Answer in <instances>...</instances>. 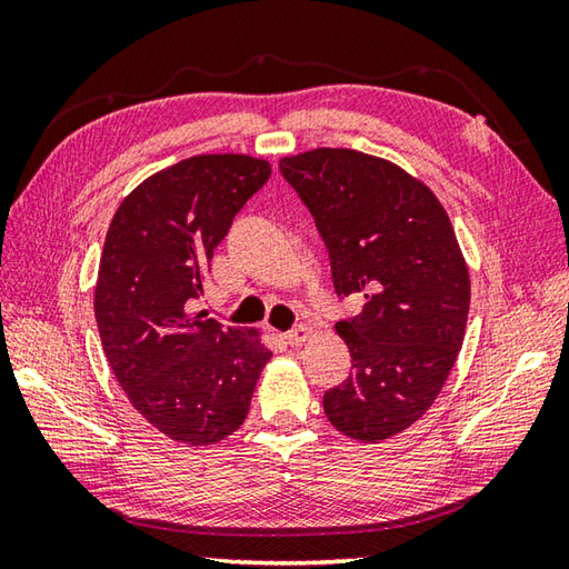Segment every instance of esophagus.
<instances>
[{"mask_svg": "<svg viewBox=\"0 0 569 569\" xmlns=\"http://www.w3.org/2000/svg\"><path fill=\"white\" fill-rule=\"evenodd\" d=\"M310 337V328L308 325H298V328H293V330H288L286 335H283V340L291 345V347H300L303 345L306 340Z\"/></svg>", "mask_w": 569, "mask_h": 569, "instance_id": "esophagus-1", "label": "esophagus"}]
</instances>
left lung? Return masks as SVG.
<instances>
[{"label": "left lung", "mask_w": 569, "mask_h": 569, "mask_svg": "<svg viewBox=\"0 0 569 569\" xmlns=\"http://www.w3.org/2000/svg\"><path fill=\"white\" fill-rule=\"evenodd\" d=\"M328 247L340 298L365 310L335 325L352 373L325 391L332 426L386 440L426 413L462 349L469 273L450 217L401 168L352 149H316L278 163Z\"/></svg>", "instance_id": "8db88e82"}]
</instances>
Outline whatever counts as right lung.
Returning a JSON list of instances; mask_svg holds the SVG:
<instances>
[{
	"mask_svg": "<svg viewBox=\"0 0 569 569\" xmlns=\"http://www.w3.org/2000/svg\"><path fill=\"white\" fill-rule=\"evenodd\" d=\"M269 176L251 156H192L129 192L107 229L94 288L107 361L131 406L186 445L232 435L271 359L253 330L192 312L214 247Z\"/></svg>",
	"mask_w": 569,
	"mask_h": 569,
	"instance_id": "1",
	"label": "right lung"
}]
</instances>
